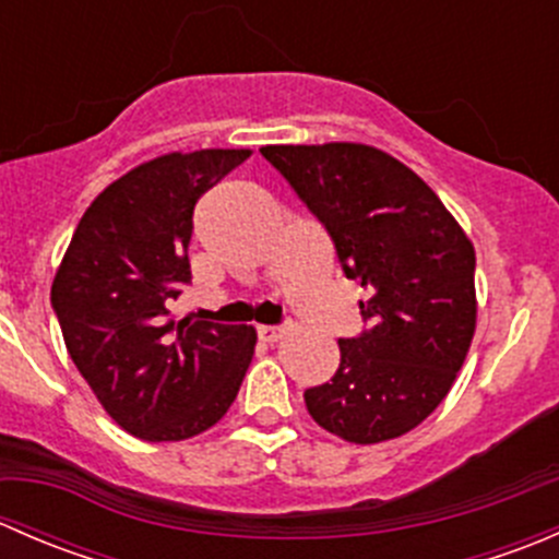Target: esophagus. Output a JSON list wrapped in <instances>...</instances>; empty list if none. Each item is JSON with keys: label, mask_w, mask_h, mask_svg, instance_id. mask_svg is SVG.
<instances>
[{"label": "esophagus", "mask_w": 559, "mask_h": 559, "mask_svg": "<svg viewBox=\"0 0 559 559\" xmlns=\"http://www.w3.org/2000/svg\"><path fill=\"white\" fill-rule=\"evenodd\" d=\"M284 326H270V324H259L257 326V335H259V341H264V343H278L281 337H284Z\"/></svg>", "instance_id": "1"}]
</instances>
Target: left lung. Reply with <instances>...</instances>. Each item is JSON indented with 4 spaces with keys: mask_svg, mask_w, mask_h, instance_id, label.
<instances>
[{
    "mask_svg": "<svg viewBox=\"0 0 559 559\" xmlns=\"http://www.w3.org/2000/svg\"><path fill=\"white\" fill-rule=\"evenodd\" d=\"M324 224L368 330L341 337V368L306 389L308 414L348 443L400 438L452 389L476 332V251L436 191L362 143L264 145Z\"/></svg>",
    "mask_w": 559,
    "mask_h": 559,
    "instance_id": "8db88e82",
    "label": "left lung"
}]
</instances>
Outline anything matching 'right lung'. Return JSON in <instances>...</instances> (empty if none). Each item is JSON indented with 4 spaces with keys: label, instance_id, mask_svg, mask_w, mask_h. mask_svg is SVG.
Returning a JSON list of instances; mask_svg holds the SVG:
<instances>
[{
    "label": "right lung",
    "instance_id": "obj_1",
    "mask_svg": "<svg viewBox=\"0 0 559 559\" xmlns=\"http://www.w3.org/2000/svg\"><path fill=\"white\" fill-rule=\"evenodd\" d=\"M248 148L165 154L88 205L56 270L50 306L67 352L118 427L143 441H186L229 411L257 330L170 319L191 281L194 205Z\"/></svg>",
    "mask_w": 559,
    "mask_h": 559
}]
</instances>
